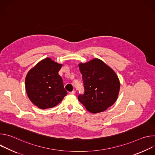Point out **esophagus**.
I'll return each mask as SVG.
<instances>
[{"label":"esophagus","mask_w":155,"mask_h":155,"mask_svg":"<svg viewBox=\"0 0 155 155\" xmlns=\"http://www.w3.org/2000/svg\"><path fill=\"white\" fill-rule=\"evenodd\" d=\"M69 93H70L71 94H72V95H74V94H75V91H72L70 92Z\"/></svg>","instance_id":"34e87169"}]
</instances>
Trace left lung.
<instances>
[{"label":"left lung","instance_id":"1","mask_svg":"<svg viewBox=\"0 0 155 155\" xmlns=\"http://www.w3.org/2000/svg\"><path fill=\"white\" fill-rule=\"evenodd\" d=\"M84 93L78 101L92 114L102 112L117 100L120 82L115 72L102 60L94 58L78 64Z\"/></svg>","mask_w":155,"mask_h":155}]
</instances>
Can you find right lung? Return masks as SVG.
Masks as SVG:
<instances>
[{"label":"right lung","mask_w":155,"mask_h":155,"mask_svg":"<svg viewBox=\"0 0 155 155\" xmlns=\"http://www.w3.org/2000/svg\"><path fill=\"white\" fill-rule=\"evenodd\" d=\"M62 66L50 58L38 62L27 74L25 87L28 97L40 109L52 108L68 94L58 74Z\"/></svg>","instance_id":"right-lung-1"}]
</instances>
